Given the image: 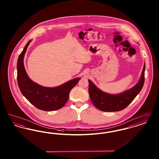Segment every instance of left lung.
<instances>
[{
    "label": "left lung",
    "instance_id": "obj_1",
    "mask_svg": "<svg viewBox=\"0 0 159 159\" xmlns=\"http://www.w3.org/2000/svg\"><path fill=\"white\" fill-rule=\"evenodd\" d=\"M145 69L144 64L141 78L136 84L131 89L118 95L110 94L101 91L91 80H88L89 93L93 104L102 111H119L125 109L141 91L145 80Z\"/></svg>",
    "mask_w": 159,
    "mask_h": 159
}]
</instances>
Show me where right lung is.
I'll use <instances>...</instances> for the list:
<instances>
[{"mask_svg":"<svg viewBox=\"0 0 159 159\" xmlns=\"http://www.w3.org/2000/svg\"><path fill=\"white\" fill-rule=\"evenodd\" d=\"M31 40L25 46L17 61V81L20 91L31 104L44 111H55L62 108L68 101L70 91L81 78L69 80L59 86L47 88L33 82L24 66V57Z\"/></svg>","mask_w":159,"mask_h":159,"instance_id":"obj_1","label":"right lung"}]
</instances>
